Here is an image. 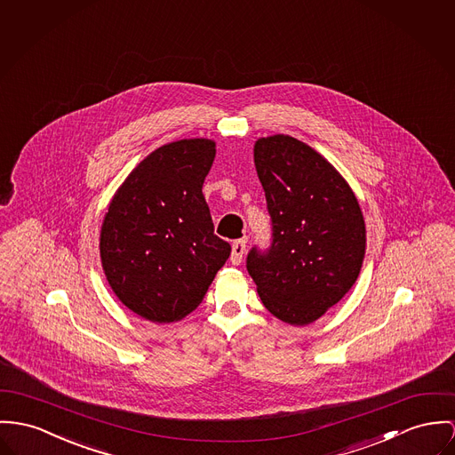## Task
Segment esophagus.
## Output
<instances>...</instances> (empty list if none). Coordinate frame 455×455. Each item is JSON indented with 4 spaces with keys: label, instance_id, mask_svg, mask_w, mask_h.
Segmentation results:
<instances>
[{
    "label": "esophagus",
    "instance_id": "34e87169",
    "mask_svg": "<svg viewBox=\"0 0 455 455\" xmlns=\"http://www.w3.org/2000/svg\"><path fill=\"white\" fill-rule=\"evenodd\" d=\"M245 249H247V241L245 239H239L232 244V263L234 265H241L243 263V258H244Z\"/></svg>",
    "mask_w": 455,
    "mask_h": 455
}]
</instances>
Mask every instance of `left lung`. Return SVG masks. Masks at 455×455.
<instances>
[{
	"label": "left lung",
	"mask_w": 455,
	"mask_h": 455,
	"mask_svg": "<svg viewBox=\"0 0 455 455\" xmlns=\"http://www.w3.org/2000/svg\"><path fill=\"white\" fill-rule=\"evenodd\" d=\"M254 166L272 216V245L247 254L265 308L308 325L343 299L365 256V221L348 181L310 145L258 139Z\"/></svg>",
	"instance_id": "1"
}]
</instances>
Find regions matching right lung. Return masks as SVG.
Wrapping results in <instances>:
<instances>
[{"mask_svg":"<svg viewBox=\"0 0 455 455\" xmlns=\"http://www.w3.org/2000/svg\"><path fill=\"white\" fill-rule=\"evenodd\" d=\"M214 156L216 143L208 139L156 148L105 212V277L119 301L145 320L170 323L194 312L230 256V244L214 235L203 196Z\"/></svg>","mask_w":455,"mask_h":455,"instance_id":"1","label":"right lung"}]
</instances>
